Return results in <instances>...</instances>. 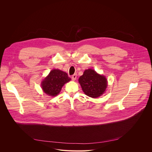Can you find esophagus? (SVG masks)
<instances>
[{
	"instance_id": "1",
	"label": "esophagus",
	"mask_w": 152,
	"mask_h": 152,
	"mask_svg": "<svg viewBox=\"0 0 152 152\" xmlns=\"http://www.w3.org/2000/svg\"><path fill=\"white\" fill-rule=\"evenodd\" d=\"M76 78H77V74H74V75H72L71 79H72V81H75V80H76Z\"/></svg>"
}]
</instances>
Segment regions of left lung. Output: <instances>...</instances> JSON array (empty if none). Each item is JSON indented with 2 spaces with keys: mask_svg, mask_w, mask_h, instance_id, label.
Segmentation results:
<instances>
[{
  "mask_svg": "<svg viewBox=\"0 0 152 152\" xmlns=\"http://www.w3.org/2000/svg\"><path fill=\"white\" fill-rule=\"evenodd\" d=\"M78 81L85 94L93 98L102 95L108 86L105 77L98 74L92 69H86L79 78Z\"/></svg>",
  "mask_w": 152,
  "mask_h": 152,
  "instance_id": "1",
  "label": "left lung"
}]
</instances>
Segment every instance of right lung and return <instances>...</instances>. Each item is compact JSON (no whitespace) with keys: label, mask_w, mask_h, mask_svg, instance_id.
<instances>
[{"label":"right lung","mask_w":152,"mask_h":152,"mask_svg":"<svg viewBox=\"0 0 152 152\" xmlns=\"http://www.w3.org/2000/svg\"><path fill=\"white\" fill-rule=\"evenodd\" d=\"M70 80L71 78L68 77L66 72L60 69H54L42 82V88L48 95L56 96L60 93L65 83Z\"/></svg>","instance_id":"1"}]
</instances>
